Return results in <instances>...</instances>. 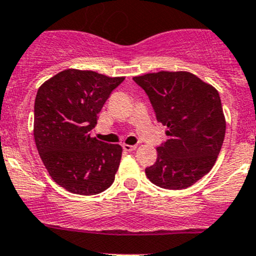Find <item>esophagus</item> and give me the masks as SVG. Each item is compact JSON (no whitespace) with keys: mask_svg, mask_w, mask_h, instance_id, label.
<instances>
[{"mask_svg":"<svg viewBox=\"0 0 256 256\" xmlns=\"http://www.w3.org/2000/svg\"><path fill=\"white\" fill-rule=\"evenodd\" d=\"M122 148H124V151L131 152V151H134V150H136V144H122Z\"/></svg>","mask_w":256,"mask_h":256,"instance_id":"obj_1","label":"esophagus"}]
</instances>
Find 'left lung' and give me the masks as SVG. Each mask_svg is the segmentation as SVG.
<instances>
[{
    "mask_svg": "<svg viewBox=\"0 0 256 256\" xmlns=\"http://www.w3.org/2000/svg\"><path fill=\"white\" fill-rule=\"evenodd\" d=\"M144 90L156 118L167 126L166 142L144 170L154 184L184 190L214 166L226 135V118L216 88L188 72H158L134 76Z\"/></svg>",
    "mask_w": 256,
    "mask_h": 256,
    "instance_id": "8db88e82",
    "label": "left lung"
}]
</instances>
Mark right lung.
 Instances as JSON below:
<instances>
[{
    "instance_id": "add662e5",
    "label": "right lung",
    "mask_w": 256,
    "mask_h": 256,
    "mask_svg": "<svg viewBox=\"0 0 256 256\" xmlns=\"http://www.w3.org/2000/svg\"><path fill=\"white\" fill-rule=\"evenodd\" d=\"M124 76L66 69L40 85L34 102V141L49 176L68 192L90 196L112 184L120 144L90 136L98 114Z\"/></svg>"
}]
</instances>
